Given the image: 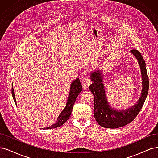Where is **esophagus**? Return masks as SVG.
<instances>
[{"label": "esophagus", "instance_id": "34e87169", "mask_svg": "<svg viewBox=\"0 0 158 158\" xmlns=\"http://www.w3.org/2000/svg\"><path fill=\"white\" fill-rule=\"evenodd\" d=\"M91 83V81L90 79L88 77H86L83 79L82 80V85L83 86L84 89H87L89 88V86H90Z\"/></svg>", "mask_w": 158, "mask_h": 158}]
</instances>
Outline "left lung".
Wrapping results in <instances>:
<instances>
[{
  "label": "left lung",
  "mask_w": 158,
  "mask_h": 158,
  "mask_svg": "<svg viewBox=\"0 0 158 158\" xmlns=\"http://www.w3.org/2000/svg\"><path fill=\"white\" fill-rule=\"evenodd\" d=\"M131 52L138 60L142 80L140 97L137 102L131 108L125 110H115L111 108L105 93L103 75L101 71H95L90 73V79L93 81V83L90 85L89 89L94 98V118L97 123L105 128H119L133 121L141 110L148 93L149 79L144 60L139 50L133 49L131 50Z\"/></svg>",
  "instance_id": "1"
}]
</instances>
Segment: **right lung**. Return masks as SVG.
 <instances>
[{"label":"right lung","mask_w":158,"mask_h":158,"mask_svg":"<svg viewBox=\"0 0 158 158\" xmlns=\"http://www.w3.org/2000/svg\"><path fill=\"white\" fill-rule=\"evenodd\" d=\"M82 90H83L82 85H81L79 79V78L76 79L73 82H72V83L71 84L70 91H69L67 104H66L65 108L63 110V111L60 113V115L58 116L57 121L52 125L47 127V128H44L43 129H50L57 128V127H59L61 125H62L68 121V119L69 118V117L71 115V114H72V110L73 108V104L76 100V98H77L79 94L81 92V91H82ZM12 95L14 98V102L17 106L16 100V98H15L13 86L12 87Z\"/></svg>","instance_id":"1"}]
</instances>
